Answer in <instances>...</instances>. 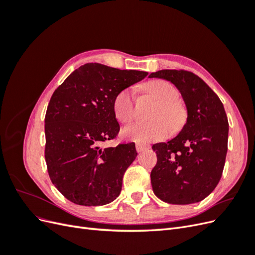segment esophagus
<instances>
[{
  "instance_id": "obj_1",
  "label": "esophagus",
  "mask_w": 255,
  "mask_h": 255,
  "mask_svg": "<svg viewBox=\"0 0 255 255\" xmlns=\"http://www.w3.org/2000/svg\"><path fill=\"white\" fill-rule=\"evenodd\" d=\"M148 149H150V145H146V144H143V143H136L137 152H142V151H145Z\"/></svg>"
}]
</instances>
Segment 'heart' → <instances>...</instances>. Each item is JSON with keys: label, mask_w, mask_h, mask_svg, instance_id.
I'll use <instances>...</instances> for the list:
<instances>
[{"label": "heart", "mask_w": 255, "mask_h": 255, "mask_svg": "<svg viewBox=\"0 0 255 255\" xmlns=\"http://www.w3.org/2000/svg\"><path fill=\"white\" fill-rule=\"evenodd\" d=\"M145 89L155 98L158 103L154 112L152 122H140L122 130V136L137 142H154L165 139L179 130L186 119L184 107L177 101L180 92L173 84L165 80H153L145 85ZM114 113L121 123L132 122L135 117V95L132 88L121 90L114 100Z\"/></svg>", "instance_id": "obj_1"}]
</instances>
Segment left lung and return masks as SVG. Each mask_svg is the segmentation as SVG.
<instances>
[{
  "label": "left lung",
  "mask_w": 255,
  "mask_h": 255,
  "mask_svg": "<svg viewBox=\"0 0 255 255\" xmlns=\"http://www.w3.org/2000/svg\"><path fill=\"white\" fill-rule=\"evenodd\" d=\"M150 78L175 85L187 109V122L173 139L153 144L157 163L151 171L154 194L170 204H191L217 186L228 151L229 122L211 87L186 70H159Z\"/></svg>",
  "instance_id": "1"
}]
</instances>
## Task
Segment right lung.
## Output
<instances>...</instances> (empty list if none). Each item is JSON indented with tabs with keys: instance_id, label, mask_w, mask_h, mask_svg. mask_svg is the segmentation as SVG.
<instances>
[{
	"instance_id": "obj_1",
	"label": "right lung",
	"mask_w": 255,
	"mask_h": 255,
	"mask_svg": "<svg viewBox=\"0 0 255 255\" xmlns=\"http://www.w3.org/2000/svg\"><path fill=\"white\" fill-rule=\"evenodd\" d=\"M146 75L90 63L54 91L44 118V157L52 183L69 201L97 206L119 196L123 174L137 156L135 143L101 144L119 133L116 96Z\"/></svg>"
}]
</instances>
